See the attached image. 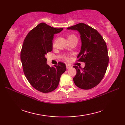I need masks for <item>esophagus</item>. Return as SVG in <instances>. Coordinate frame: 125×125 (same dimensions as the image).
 <instances>
[{"instance_id":"1","label":"esophagus","mask_w":125,"mask_h":125,"mask_svg":"<svg viewBox=\"0 0 125 125\" xmlns=\"http://www.w3.org/2000/svg\"><path fill=\"white\" fill-rule=\"evenodd\" d=\"M66 67H67V69H69L71 67V66L70 64H66Z\"/></svg>"}]
</instances>
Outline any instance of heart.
<instances>
[{
  "mask_svg": "<svg viewBox=\"0 0 125 125\" xmlns=\"http://www.w3.org/2000/svg\"><path fill=\"white\" fill-rule=\"evenodd\" d=\"M73 38H77V37H76L75 35H73V34H71V35H69L68 36V40H70L72 39H73ZM65 59L66 60H69V57H68V56H66V57H65Z\"/></svg>",
  "mask_w": 125,
  "mask_h": 125,
  "instance_id": "1",
  "label": "heart"
}]
</instances>
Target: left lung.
Listing matches in <instances>:
<instances>
[{
    "instance_id": "obj_1",
    "label": "left lung",
    "mask_w": 125,
    "mask_h": 125,
    "mask_svg": "<svg viewBox=\"0 0 125 125\" xmlns=\"http://www.w3.org/2000/svg\"><path fill=\"white\" fill-rule=\"evenodd\" d=\"M67 29L80 33L82 46L77 58L85 63L84 68L73 66L77 71L73 82L79 88L91 89L100 83L106 71L109 62L106 44L97 30L84 23Z\"/></svg>"
}]
</instances>
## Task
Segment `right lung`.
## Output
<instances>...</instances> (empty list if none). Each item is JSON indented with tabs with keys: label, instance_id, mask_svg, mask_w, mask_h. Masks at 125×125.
<instances>
[{
	"label": "right lung",
	"instance_id": "obj_1",
	"mask_svg": "<svg viewBox=\"0 0 125 125\" xmlns=\"http://www.w3.org/2000/svg\"><path fill=\"white\" fill-rule=\"evenodd\" d=\"M62 30V28H55L40 23L28 33L23 41L20 54L23 73L31 85L40 92L54 91L66 70L63 62L50 67L45 57L48 52L52 51L54 34Z\"/></svg>",
	"mask_w": 125,
	"mask_h": 125
}]
</instances>
